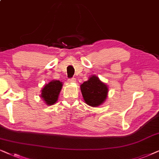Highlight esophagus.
<instances>
[{
  "label": "esophagus",
  "instance_id": "34e87169",
  "mask_svg": "<svg viewBox=\"0 0 159 159\" xmlns=\"http://www.w3.org/2000/svg\"><path fill=\"white\" fill-rule=\"evenodd\" d=\"M68 81H69V83H75V79L74 78H70V79H68Z\"/></svg>",
  "mask_w": 159,
  "mask_h": 159
}]
</instances>
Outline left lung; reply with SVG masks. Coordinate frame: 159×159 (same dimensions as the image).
Wrapping results in <instances>:
<instances>
[{
  "label": "left lung",
  "mask_w": 159,
  "mask_h": 159,
  "mask_svg": "<svg viewBox=\"0 0 159 159\" xmlns=\"http://www.w3.org/2000/svg\"><path fill=\"white\" fill-rule=\"evenodd\" d=\"M81 92L86 104L92 107H99L106 101L108 86L97 75H92L81 84Z\"/></svg>",
  "instance_id": "8db88e82"
}]
</instances>
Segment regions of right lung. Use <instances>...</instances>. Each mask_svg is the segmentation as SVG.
<instances>
[{"label":"right lung","mask_w":159,"mask_h":159,"mask_svg":"<svg viewBox=\"0 0 159 159\" xmlns=\"http://www.w3.org/2000/svg\"><path fill=\"white\" fill-rule=\"evenodd\" d=\"M62 85V82L60 81L52 80L43 86L41 90V97L46 105H53L57 102Z\"/></svg>","instance_id":"1"}]
</instances>
